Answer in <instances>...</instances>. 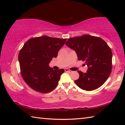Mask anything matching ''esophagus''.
Wrapping results in <instances>:
<instances>
[{
  "label": "esophagus",
  "mask_w": 125,
  "mask_h": 125,
  "mask_svg": "<svg viewBox=\"0 0 125 125\" xmlns=\"http://www.w3.org/2000/svg\"><path fill=\"white\" fill-rule=\"evenodd\" d=\"M65 71L66 72H68V73H72V72H73L71 70H70L68 69H65Z\"/></svg>",
  "instance_id": "esophagus-1"
}]
</instances>
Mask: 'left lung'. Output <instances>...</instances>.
<instances>
[{"label": "left lung", "mask_w": 125, "mask_h": 125, "mask_svg": "<svg viewBox=\"0 0 125 125\" xmlns=\"http://www.w3.org/2000/svg\"><path fill=\"white\" fill-rule=\"evenodd\" d=\"M66 45L76 52L78 60L85 62L88 67L85 73L78 71L79 78L75 83L88 91L103 85L112 69V52L107 44L100 37L84 34L69 39Z\"/></svg>", "instance_id": "left-lung-1"}]
</instances>
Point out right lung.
<instances>
[{
    "instance_id": "obj_1",
    "label": "right lung",
    "mask_w": 125,
    "mask_h": 125,
    "mask_svg": "<svg viewBox=\"0 0 125 125\" xmlns=\"http://www.w3.org/2000/svg\"><path fill=\"white\" fill-rule=\"evenodd\" d=\"M66 40L43 36L30 39L24 44L18 59L22 77L31 89L46 93L56 88L65 70H54L49 63L57 56Z\"/></svg>"
}]
</instances>
